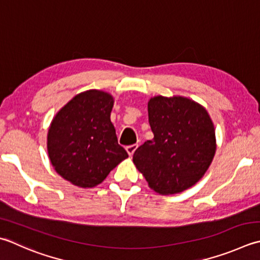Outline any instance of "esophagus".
<instances>
[{"instance_id": "obj_1", "label": "esophagus", "mask_w": 260, "mask_h": 260, "mask_svg": "<svg viewBox=\"0 0 260 260\" xmlns=\"http://www.w3.org/2000/svg\"><path fill=\"white\" fill-rule=\"evenodd\" d=\"M137 147H139V145L137 144H133V145H128V146H126V151H127V153H128L131 156L134 154V152L136 151V149Z\"/></svg>"}]
</instances>
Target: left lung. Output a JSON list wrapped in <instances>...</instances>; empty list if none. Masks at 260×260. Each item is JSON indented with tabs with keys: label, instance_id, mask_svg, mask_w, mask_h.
Returning <instances> with one entry per match:
<instances>
[{
	"label": "left lung",
	"instance_id": "left-lung-1",
	"mask_svg": "<svg viewBox=\"0 0 260 260\" xmlns=\"http://www.w3.org/2000/svg\"><path fill=\"white\" fill-rule=\"evenodd\" d=\"M154 137L137 147L133 162L152 189L177 194L195 185L214 157L215 131L205 108L184 96L147 104Z\"/></svg>",
	"mask_w": 260,
	"mask_h": 260
}]
</instances>
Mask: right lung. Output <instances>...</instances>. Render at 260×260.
Listing matches in <instances>:
<instances>
[{
  "instance_id": "add662e5",
  "label": "right lung",
  "mask_w": 260,
  "mask_h": 260,
  "mask_svg": "<svg viewBox=\"0 0 260 260\" xmlns=\"http://www.w3.org/2000/svg\"><path fill=\"white\" fill-rule=\"evenodd\" d=\"M114 99L89 90L69 101L52 121L47 136L50 162L73 185H99L128 154L118 144L110 113Z\"/></svg>"
}]
</instances>
